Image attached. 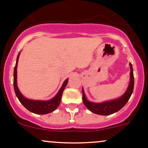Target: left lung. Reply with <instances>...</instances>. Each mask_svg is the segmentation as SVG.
I'll return each mask as SVG.
<instances>
[{"label": "left lung", "mask_w": 148, "mask_h": 148, "mask_svg": "<svg viewBox=\"0 0 148 148\" xmlns=\"http://www.w3.org/2000/svg\"><path fill=\"white\" fill-rule=\"evenodd\" d=\"M130 77L129 85L126 92L119 98L100 103L90 102L86 98L82 88V100L86 108L90 110L92 112L99 115H110L121 110L128 102L133 92L134 75L133 69L131 63H130Z\"/></svg>", "instance_id": "8db88e82"}]
</instances>
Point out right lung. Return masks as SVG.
Listing matches in <instances>:
<instances>
[{
    "mask_svg": "<svg viewBox=\"0 0 148 148\" xmlns=\"http://www.w3.org/2000/svg\"><path fill=\"white\" fill-rule=\"evenodd\" d=\"M20 53H19L18 54L16 66L14 68V72H13V86H14V91L16 97L20 102L31 112L38 114H46L52 112L59 107L60 104L62 93L68 83L69 79H66L64 82L62 87L60 88L57 94L49 100H35V99H31L25 97L20 92L17 85V66Z\"/></svg>",
    "mask_w": 148,
    "mask_h": 148,
    "instance_id": "obj_1",
    "label": "right lung"
}]
</instances>
